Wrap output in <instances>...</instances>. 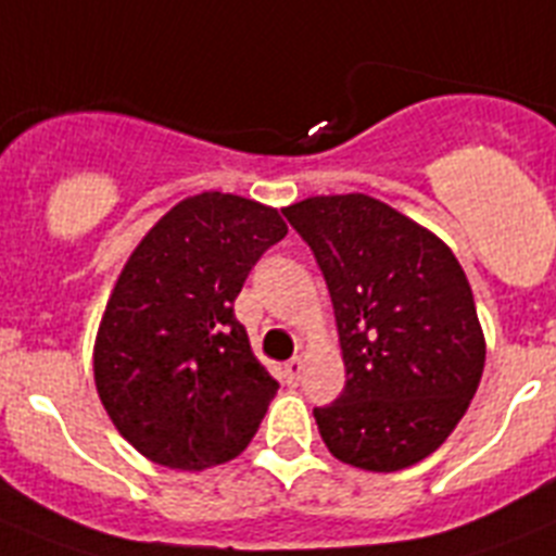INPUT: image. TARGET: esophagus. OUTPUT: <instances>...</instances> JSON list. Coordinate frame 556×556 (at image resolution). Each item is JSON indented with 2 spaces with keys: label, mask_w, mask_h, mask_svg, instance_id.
Segmentation results:
<instances>
[{
  "label": "esophagus",
  "mask_w": 556,
  "mask_h": 556,
  "mask_svg": "<svg viewBox=\"0 0 556 556\" xmlns=\"http://www.w3.org/2000/svg\"><path fill=\"white\" fill-rule=\"evenodd\" d=\"M302 369H305V361L302 358H291L288 364H285V380L288 383H299V378H302Z\"/></svg>",
  "instance_id": "1"
}]
</instances>
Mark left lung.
I'll use <instances>...</instances> for the list:
<instances>
[{
    "label": "left lung",
    "mask_w": 556,
    "mask_h": 556,
    "mask_svg": "<svg viewBox=\"0 0 556 556\" xmlns=\"http://www.w3.org/2000/svg\"><path fill=\"white\" fill-rule=\"evenodd\" d=\"M282 212L325 274L344 352V392L313 408L325 445L361 470L417 465L465 417L484 371L462 265L437 235L361 192Z\"/></svg>",
    "instance_id": "left-lung-1"
}]
</instances>
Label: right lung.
Masks as SVG:
<instances>
[{
    "label": "right lung",
    "instance_id": "1",
    "mask_svg": "<svg viewBox=\"0 0 556 556\" xmlns=\"http://www.w3.org/2000/svg\"><path fill=\"white\" fill-rule=\"evenodd\" d=\"M285 235L271 206L201 192L125 263L94 344V383L117 431L156 465L204 470L257 433L279 383L254 358L235 299Z\"/></svg>",
    "mask_w": 556,
    "mask_h": 556
}]
</instances>
